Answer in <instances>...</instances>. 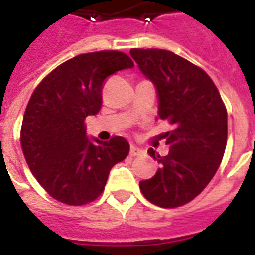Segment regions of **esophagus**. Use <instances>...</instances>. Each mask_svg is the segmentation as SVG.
<instances>
[{
  "label": "esophagus",
  "mask_w": 255,
  "mask_h": 255,
  "mask_svg": "<svg viewBox=\"0 0 255 255\" xmlns=\"http://www.w3.org/2000/svg\"><path fill=\"white\" fill-rule=\"evenodd\" d=\"M143 153V150L138 147V146H135V144H131V149H129V154L132 155V157H136V155H140Z\"/></svg>",
  "instance_id": "esophagus-1"
}]
</instances>
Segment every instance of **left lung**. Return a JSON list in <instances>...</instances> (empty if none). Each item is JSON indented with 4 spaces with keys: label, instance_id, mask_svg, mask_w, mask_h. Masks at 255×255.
I'll return each instance as SVG.
<instances>
[{
    "label": "left lung",
    "instance_id": "obj_1",
    "mask_svg": "<svg viewBox=\"0 0 255 255\" xmlns=\"http://www.w3.org/2000/svg\"><path fill=\"white\" fill-rule=\"evenodd\" d=\"M140 72L154 84L158 117L175 129L165 133L169 154H149L160 168L139 183L146 199L177 208L203 191L217 172L227 144V109L209 75L169 50L131 49Z\"/></svg>",
    "mask_w": 255,
    "mask_h": 255
}]
</instances>
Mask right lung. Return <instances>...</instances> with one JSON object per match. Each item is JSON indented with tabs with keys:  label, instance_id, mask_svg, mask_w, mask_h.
<instances>
[{
	"label": "right lung",
	"instance_id": "1",
	"mask_svg": "<svg viewBox=\"0 0 255 255\" xmlns=\"http://www.w3.org/2000/svg\"><path fill=\"white\" fill-rule=\"evenodd\" d=\"M132 67V60L116 50L79 54L34 90L21 124V149L32 175L54 199L73 206L94 201L113 165L129 153L122 136L89 138L84 120L100 112L104 80Z\"/></svg>",
	"mask_w": 255,
	"mask_h": 255
}]
</instances>
